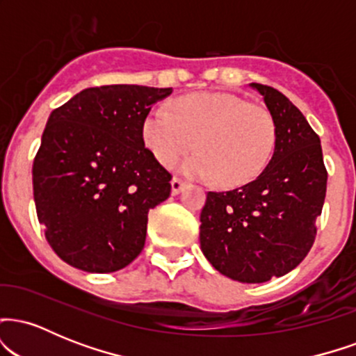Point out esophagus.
<instances>
[{
    "label": "esophagus",
    "mask_w": 356,
    "mask_h": 356,
    "mask_svg": "<svg viewBox=\"0 0 356 356\" xmlns=\"http://www.w3.org/2000/svg\"><path fill=\"white\" fill-rule=\"evenodd\" d=\"M170 189H172V194H181L184 189V182L179 177H174L172 182H170Z\"/></svg>",
    "instance_id": "esophagus-1"
}]
</instances>
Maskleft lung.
Returning <instances> with one entry per match:
<instances>
[{
  "label": "left lung",
  "mask_w": 356,
  "mask_h": 356,
  "mask_svg": "<svg viewBox=\"0 0 356 356\" xmlns=\"http://www.w3.org/2000/svg\"><path fill=\"white\" fill-rule=\"evenodd\" d=\"M172 88L107 85L53 110L33 162L38 220L58 257L115 273L140 254L147 214L170 194V174L145 147L144 122Z\"/></svg>",
  "instance_id": "left-lung-1"
}]
</instances>
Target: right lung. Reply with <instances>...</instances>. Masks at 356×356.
<instances>
[{"mask_svg":"<svg viewBox=\"0 0 356 356\" xmlns=\"http://www.w3.org/2000/svg\"><path fill=\"white\" fill-rule=\"evenodd\" d=\"M249 87L263 100L275 140L268 151L259 115L232 117L216 138L219 164L248 174L207 194L199 239L220 275L254 284L288 275L308 254L328 175L320 138L303 113L275 88Z\"/></svg>","mask_w":356,"mask_h":356,"instance_id":"obj_1","label":"right lung"}]
</instances>
